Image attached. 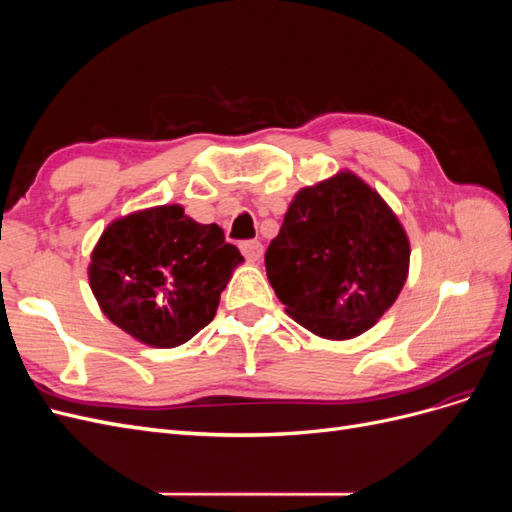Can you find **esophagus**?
Masks as SVG:
<instances>
[{"label":"esophagus","instance_id":"obj_1","mask_svg":"<svg viewBox=\"0 0 512 512\" xmlns=\"http://www.w3.org/2000/svg\"><path fill=\"white\" fill-rule=\"evenodd\" d=\"M239 247H241L243 256H245L247 260H252V262L260 260V258H262V252H265V247H262L260 241H241Z\"/></svg>","mask_w":512,"mask_h":512}]
</instances>
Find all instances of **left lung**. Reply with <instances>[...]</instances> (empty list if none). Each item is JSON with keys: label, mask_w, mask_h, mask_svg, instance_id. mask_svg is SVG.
Returning a JSON list of instances; mask_svg holds the SVG:
<instances>
[{"label": "left lung", "mask_w": 512, "mask_h": 512, "mask_svg": "<svg viewBox=\"0 0 512 512\" xmlns=\"http://www.w3.org/2000/svg\"><path fill=\"white\" fill-rule=\"evenodd\" d=\"M286 314L324 339H350L384 316L408 280L410 241L382 196L339 170L290 203L265 254Z\"/></svg>", "instance_id": "left-lung-1"}]
</instances>
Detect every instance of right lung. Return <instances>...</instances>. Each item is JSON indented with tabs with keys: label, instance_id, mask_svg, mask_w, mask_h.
I'll use <instances>...</instances> for the list:
<instances>
[{
	"label": "right lung",
	"instance_id": "1",
	"mask_svg": "<svg viewBox=\"0 0 512 512\" xmlns=\"http://www.w3.org/2000/svg\"><path fill=\"white\" fill-rule=\"evenodd\" d=\"M241 262L218 224H198L181 205H162L106 226L91 252L89 286L119 329L147 346L173 348L213 320Z\"/></svg>",
	"mask_w": 512,
	"mask_h": 512
}]
</instances>
